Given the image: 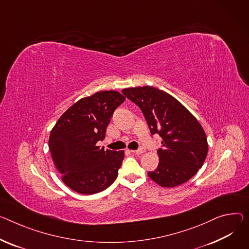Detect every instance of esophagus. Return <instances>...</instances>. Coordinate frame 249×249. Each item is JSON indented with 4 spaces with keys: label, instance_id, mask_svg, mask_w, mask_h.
<instances>
[{
    "label": "esophagus",
    "instance_id": "esophagus-1",
    "mask_svg": "<svg viewBox=\"0 0 249 249\" xmlns=\"http://www.w3.org/2000/svg\"><path fill=\"white\" fill-rule=\"evenodd\" d=\"M130 152H131L132 154H135V155H141V154L144 153V149H139V150H136V151L131 150Z\"/></svg>",
    "mask_w": 249,
    "mask_h": 249
}]
</instances>
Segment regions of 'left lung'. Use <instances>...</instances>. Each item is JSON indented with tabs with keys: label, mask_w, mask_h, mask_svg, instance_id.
I'll return each mask as SVG.
<instances>
[{
	"label": "left lung",
	"mask_w": 249,
	"mask_h": 249,
	"mask_svg": "<svg viewBox=\"0 0 249 249\" xmlns=\"http://www.w3.org/2000/svg\"><path fill=\"white\" fill-rule=\"evenodd\" d=\"M123 94L142 110L152 135L159 134V165L148 176L159 186L174 188L193 178L205 162L206 133L192 113L175 97L153 86L132 87Z\"/></svg>",
	"instance_id": "8db88e82"
}]
</instances>
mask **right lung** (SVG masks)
Returning a JSON list of instances; mask_svg holds the SVG:
<instances>
[{"label": "right lung", "instance_id": "obj_1", "mask_svg": "<svg viewBox=\"0 0 249 249\" xmlns=\"http://www.w3.org/2000/svg\"><path fill=\"white\" fill-rule=\"evenodd\" d=\"M124 100L115 90L81 98L53 128L49 140L52 159L63 183L74 192L97 194L116 179L124 151H105L96 144L105 138L113 112Z\"/></svg>", "mask_w": 249, "mask_h": 249}]
</instances>
